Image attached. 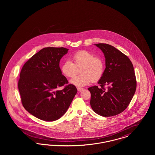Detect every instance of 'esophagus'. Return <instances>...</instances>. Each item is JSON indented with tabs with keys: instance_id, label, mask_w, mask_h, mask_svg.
<instances>
[{
	"instance_id": "34e87169",
	"label": "esophagus",
	"mask_w": 155,
	"mask_h": 155,
	"mask_svg": "<svg viewBox=\"0 0 155 155\" xmlns=\"http://www.w3.org/2000/svg\"><path fill=\"white\" fill-rule=\"evenodd\" d=\"M77 90H78V92H81V91H82L83 88H77Z\"/></svg>"
}]
</instances>
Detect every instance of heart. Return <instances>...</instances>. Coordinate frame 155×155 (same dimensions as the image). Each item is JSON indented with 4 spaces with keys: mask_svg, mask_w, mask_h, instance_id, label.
Segmentation results:
<instances>
[{
    "mask_svg": "<svg viewBox=\"0 0 155 155\" xmlns=\"http://www.w3.org/2000/svg\"><path fill=\"white\" fill-rule=\"evenodd\" d=\"M72 59L73 63L67 60L61 66V73L68 78H73L80 70L81 74L70 81L72 85L82 87L92 81L97 82L102 77L104 63L101 58L95 57L88 51H82L74 54Z\"/></svg>",
    "mask_w": 155,
    "mask_h": 155,
    "instance_id": "obj_1",
    "label": "heart"
}]
</instances>
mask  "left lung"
<instances>
[{
	"label": "left lung",
	"mask_w": 155,
	"mask_h": 155,
	"mask_svg": "<svg viewBox=\"0 0 155 155\" xmlns=\"http://www.w3.org/2000/svg\"><path fill=\"white\" fill-rule=\"evenodd\" d=\"M95 45L104 54L106 68L97 82L100 87L88 88L91 106L100 116H113L125 110L135 94L137 81L134 67L130 59L114 46L106 44ZM104 86H108L106 90Z\"/></svg>",
	"instance_id": "1"
}]
</instances>
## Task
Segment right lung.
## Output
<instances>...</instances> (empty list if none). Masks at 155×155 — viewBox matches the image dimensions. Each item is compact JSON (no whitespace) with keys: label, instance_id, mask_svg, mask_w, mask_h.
<instances>
[{"label":"right lung","instance_id":"add662e5","mask_svg":"<svg viewBox=\"0 0 155 155\" xmlns=\"http://www.w3.org/2000/svg\"><path fill=\"white\" fill-rule=\"evenodd\" d=\"M64 48H45L22 67L18 87L25 109L37 118L53 121L61 117L75 96L77 89L68 84L59 66L68 53Z\"/></svg>","mask_w":155,"mask_h":155}]
</instances>
